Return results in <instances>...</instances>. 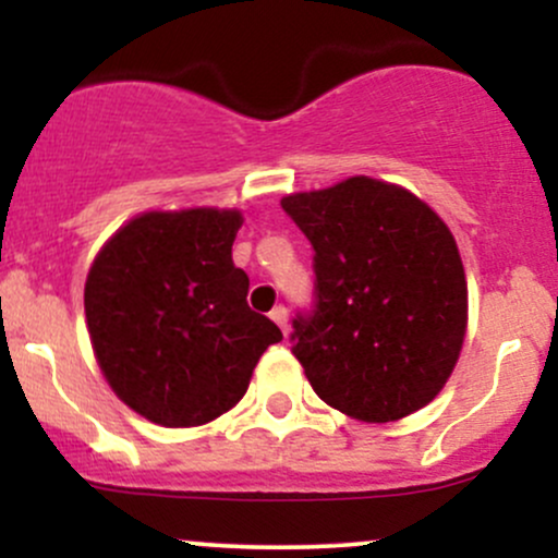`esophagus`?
I'll return each instance as SVG.
<instances>
[{"instance_id": "obj_1", "label": "esophagus", "mask_w": 558, "mask_h": 558, "mask_svg": "<svg viewBox=\"0 0 558 558\" xmlns=\"http://www.w3.org/2000/svg\"><path fill=\"white\" fill-rule=\"evenodd\" d=\"M270 317H272V323L278 325L280 330H283V336H288V312H286V306H275V310L270 312Z\"/></svg>"}]
</instances>
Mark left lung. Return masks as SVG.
Masks as SVG:
<instances>
[{"label":"left lung","instance_id":"1","mask_svg":"<svg viewBox=\"0 0 558 558\" xmlns=\"http://www.w3.org/2000/svg\"><path fill=\"white\" fill-rule=\"evenodd\" d=\"M315 248V310L291 351L315 393L362 422L427 407L457 367L466 278L457 241L412 191L367 175L280 198Z\"/></svg>","mask_w":558,"mask_h":558}]
</instances>
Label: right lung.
I'll use <instances>...</instances> for the list:
<instances>
[{
    "mask_svg": "<svg viewBox=\"0 0 558 558\" xmlns=\"http://www.w3.org/2000/svg\"><path fill=\"white\" fill-rule=\"evenodd\" d=\"M239 209L191 207L128 220L83 291L96 362L118 399L162 427L207 425L246 393L283 332L248 310L233 265Z\"/></svg>",
    "mask_w": 558,
    "mask_h": 558,
    "instance_id": "obj_1",
    "label": "right lung"
}]
</instances>
